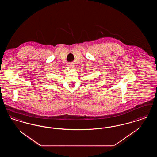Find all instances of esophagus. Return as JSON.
I'll return each instance as SVG.
<instances>
[{
	"label": "esophagus",
	"instance_id": "34e87169",
	"mask_svg": "<svg viewBox=\"0 0 157 157\" xmlns=\"http://www.w3.org/2000/svg\"><path fill=\"white\" fill-rule=\"evenodd\" d=\"M68 66H69V67H71V68H72L73 67H74V64H73L72 63H69V65H68Z\"/></svg>",
	"mask_w": 157,
	"mask_h": 157
}]
</instances>
